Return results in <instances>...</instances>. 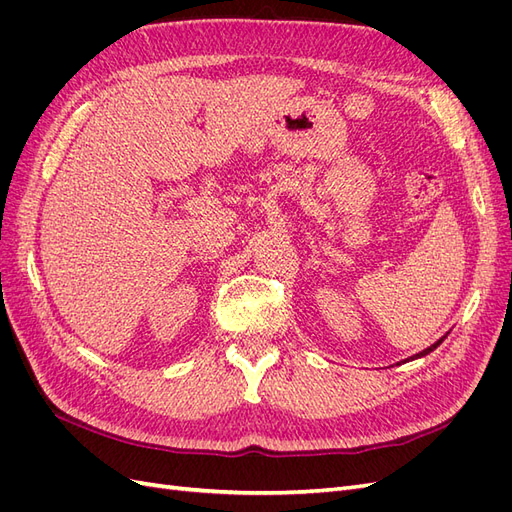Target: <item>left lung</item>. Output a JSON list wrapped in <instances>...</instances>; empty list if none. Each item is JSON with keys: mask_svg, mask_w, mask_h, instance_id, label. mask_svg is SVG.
Wrapping results in <instances>:
<instances>
[{"mask_svg": "<svg viewBox=\"0 0 512 512\" xmlns=\"http://www.w3.org/2000/svg\"><path fill=\"white\" fill-rule=\"evenodd\" d=\"M446 335H448V333H446ZM446 335H442V337H440V339H438V342H436V344H431V346H429V348H425V350H423V352H418V354H414V356H410V359H406V361H414V359H423V356H427V354H429V352H433V350H436V348H438V346H440V344H442V342H444V339H446ZM406 361H404V363H406Z\"/></svg>", "mask_w": 512, "mask_h": 512, "instance_id": "8db88e82", "label": "left lung"}]
</instances>
